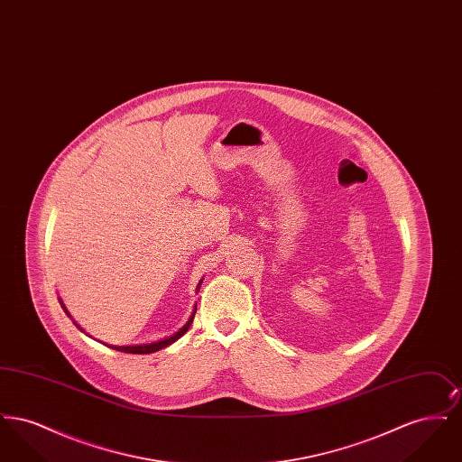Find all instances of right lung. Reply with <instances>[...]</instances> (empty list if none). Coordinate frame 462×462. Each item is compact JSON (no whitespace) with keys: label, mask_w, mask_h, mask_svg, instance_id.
<instances>
[{"label":"right lung","mask_w":462,"mask_h":462,"mask_svg":"<svg viewBox=\"0 0 462 462\" xmlns=\"http://www.w3.org/2000/svg\"><path fill=\"white\" fill-rule=\"evenodd\" d=\"M200 284H202V279L199 281L198 284V291L200 289ZM59 301H60V305H62V308H64V311L67 313V317H70V320L74 322V326L78 328L79 330H83L85 332V329L72 319V315L69 313V310H67L66 305H64V301H62V298H59ZM196 310H198V307H194V311H192V315H190V319L187 320V324L181 328V329L178 330V332H175V334H171V336H168V337H162V339H159V341H152V343H142V345H126V346H117V345H107V343H104L106 346H109V348H112V350H117V352H125V353H134V355H145V353H154L159 352V350H162V348H166V346H170L171 343H175L176 339H180L187 330H189V328L192 326V322H194V315H196ZM85 334H88V332H85ZM89 336V334H88ZM89 337H93V336H89ZM98 341V339H97ZM102 343V341H100Z\"/></svg>","instance_id":"1"}]
</instances>
